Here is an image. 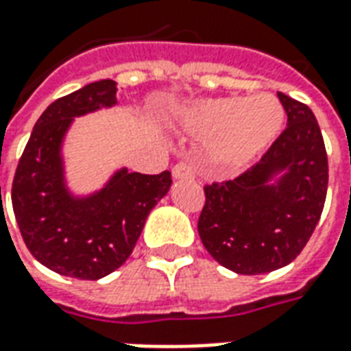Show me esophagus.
Masks as SVG:
<instances>
[{
  "label": "esophagus",
  "mask_w": 351,
  "mask_h": 351,
  "mask_svg": "<svg viewBox=\"0 0 351 351\" xmlns=\"http://www.w3.org/2000/svg\"><path fill=\"white\" fill-rule=\"evenodd\" d=\"M173 178L175 180H191L193 178V165L190 161H180L173 167Z\"/></svg>",
  "instance_id": "34e87169"
}]
</instances>
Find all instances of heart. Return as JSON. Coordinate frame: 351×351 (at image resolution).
<instances>
[{"label": "heart", "instance_id": "heart-1", "mask_svg": "<svg viewBox=\"0 0 351 351\" xmlns=\"http://www.w3.org/2000/svg\"><path fill=\"white\" fill-rule=\"evenodd\" d=\"M286 125V110L274 95H231L199 101L188 112V128L213 138L206 163L223 176L250 169L271 148Z\"/></svg>", "mask_w": 351, "mask_h": 351}]
</instances>
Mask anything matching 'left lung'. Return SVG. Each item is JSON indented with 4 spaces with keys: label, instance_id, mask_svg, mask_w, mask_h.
<instances>
[{
    "label": "left lung",
    "instance_id": "obj_1",
    "mask_svg": "<svg viewBox=\"0 0 351 351\" xmlns=\"http://www.w3.org/2000/svg\"><path fill=\"white\" fill-rule=\"evenodd\" d=\"M287 128L235 180L206 186L199 237L221 267L265 274L293 261L314 233L327 195V154L314 112L278 92Z\"/></svg>",
    "mask_w": 351,
    "mask_h": 351
}]
</instances>
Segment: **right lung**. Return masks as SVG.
Instances as JSON below:
<instances>
[{"instance_id": "obj_1", "label": "right lung", "mask_w": 351, "mask_h": 351, "mask_svg": "<svg viewBox=\"0 0 351 351\" xmlns=\"http://www.w3.org/2000/svg\"><path fill=\"white\" fill-rule=\"evenodd\" d=\"M114 80H97L60 97L35 123L12 180V210L27 250L50 271L99 280L125 263L145 221L167 195L171 173L116 169L88 193L71 190L64 146L75 118L112 108Z\"/></svg>"}]
</instances>
